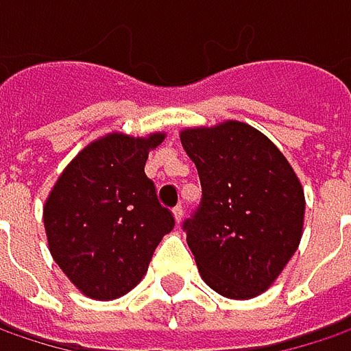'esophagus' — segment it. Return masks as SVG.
Instances as JSON below:
<instances>
[{
    "label": "esophagus",
    "mask_w": 351,
    "mask_h": 351,
    "mask_svg": "<svg viewBox=\"0 0 351 351\" xmlns=\"http://www.w3.org/2000/svg\"><path fill=\"white\" fill-rule=\"evenodd\" d=\"M173 217H176L178 223L184 219V208H182V206H176V208H173Z\"/></svg>",
    "instance_id": "34e87169"
}]
</instances>
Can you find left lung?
<instances>
[{
    "label": "left lung",
    "mask_w": 351,
    "mask_h": 351,
    "mask_svg": "<svg viewBox=\"0 0 351 351\" xmlns=\"http://www.w3.org/2000/svg\"><path fill=\"white\" fill-rule=\"evenodd\" d=\"M202 199L182 223L204 282L232 300L271 286L300 245L306 199L282 152L247 123L182 132Z\"/></svg>",
    "instance_id": "obj_1"
}]
</instances>
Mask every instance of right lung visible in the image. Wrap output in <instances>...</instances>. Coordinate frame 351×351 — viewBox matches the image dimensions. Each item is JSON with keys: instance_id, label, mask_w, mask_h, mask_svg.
I'll list each match as a JSON object with an SVG mask.
<instances>
[{"instance_id": "right-lung-1", "label": "right lung", "mask_w": 351, "mask_h": 351, "mask_svg": "<svg viewBox=\"0 0 351 351\" xmlns=\"http://www.w3.org/2000/svg\"><path fill=\"white\" fill-rule=\"evenodd\" d=\"M162 141L163 134L147 139L112 134L89 143L45 202L49 252L73 286L93 300H115L136 288L176 226L143 171L147 152Z\"/></svg>"}]
</instances>
